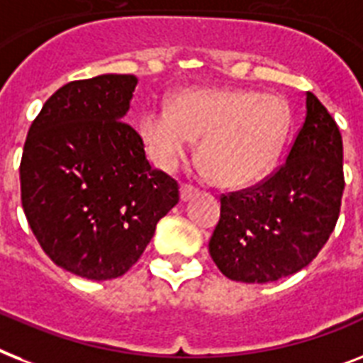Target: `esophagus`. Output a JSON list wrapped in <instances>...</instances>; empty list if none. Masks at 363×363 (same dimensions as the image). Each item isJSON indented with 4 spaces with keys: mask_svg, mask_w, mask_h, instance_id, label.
<instances>
[{
    "mask_svg": "<svg viewBox=\"0 0 363 363\" xmlns=\"http://www.w3.org/2000/svg\"><path fill=\"white\" fill-rule=\"evenodd\" d=\"M197 196V190L194 186H190V184H182L181 186V201H190L191 197Z\"/></svg>",
    "mask_w": 363,
    "mask_h": 363,
    "instance_id": "34e87169",
    "label": "esophagus"
}]
</instances>
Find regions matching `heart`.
Returning a JSON list of instances; mask_svg holds the SVG:
<instances>
[{
    "instance_id": "obj_1",
    "label": "heart",
    "mask_w": 363,
    "mask_h": 363,
    "mask_svg": "<svg viewBox=\"0 0 363 363\" xmlns=\"http://www.w3.org/2000/svg\"><path fill=\"white\" fill-rule=\"evenodd\" d=\"M291 130L284 96L244 89L184 91L172 108H152L141 119L151 160L173 169L199 140V173L223 188L259 181L274 166Z\"/></svg>"
}]
</instances>
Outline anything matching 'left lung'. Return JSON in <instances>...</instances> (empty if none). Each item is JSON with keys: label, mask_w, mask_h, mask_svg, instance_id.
Returning a JSON list of instances; mask_svg holds the SVG:
<instances>
[{"label": "left lung", "mask_w": 363, "mask_h": 363, "mask_svg": "<svg viewBox=\"0 0 363 363\" xmlns=\"http://www.w3.org/2000/svg\"><path fill=\"white\" fill-rule=\"evenodd\" d=\"M340 128L313 93L285 164L257 186L222 196L208 252L223 276L268 284L308 267L340 218L343 196Z\"/></svg>", "instance_id": "obj_1"}]
</instances>
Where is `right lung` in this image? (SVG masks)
Masks as SVG:
<instances>
[{"instance_id": "add662e5", "label": "right lung", "mask_w": 363, "mask_h": 363, "mask_svg": "<svg viewBox=\"0 0 363 363\" xmlns=\"http://www.w3.org/2000/svg\"><path fill=\"white\" fill-rule=\"evenodd\" d=\"M138 78L70 82L33 121L20 164L22 207L40 248L79 278L130 270L156 223L179 203V184L152 169L125 123Z\"/></svg>"}]
</instances>
